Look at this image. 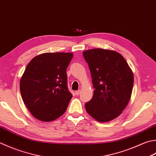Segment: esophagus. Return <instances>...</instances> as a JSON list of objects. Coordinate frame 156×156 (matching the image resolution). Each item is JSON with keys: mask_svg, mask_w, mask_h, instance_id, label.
I'll return each instance as SVG.
<instances>
[{"mask_svg": "<svg viewBox=\"0 0 156 156\" xmlns=\"http://www.w3.org/2000/svg\"><path fill=\"white\" fill-rule=\"evenodd\" d=\"M80 93V90H76L75 92V94H76V95H79Z\"/></svg>", "mask_w": 156, "mask_h": 156, "instance_id": "1", "label": "esophagus"}]
</instances>
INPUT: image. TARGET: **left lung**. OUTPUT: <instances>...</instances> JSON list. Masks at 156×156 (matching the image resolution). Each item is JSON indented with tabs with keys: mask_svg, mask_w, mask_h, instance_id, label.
<instances>
[{
	"mask_svg": "<svg viewBox=\"0 0 156 156\" xmlns=\"http://www.w3.org/2000/svg\"><path fill=\"white\" fill-rule=\"evenodd\" d=\"M94 88L85 108L90 116L107 122L120 115L132 94L134 76L123 56L116 51L93 48L83 52Z\"/></svg>",
	"mask_w": 156,
	"mask_h": 156,
	"instance_id": "obj_1",
	"label": "left lung"
}]
</instances>
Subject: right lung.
I'll use <instances>...</instances> for the list:
<instances>
[{"label":"right lung","mask_w":156,"mask_h":156,"mask_svg":"<svg viewBox=\"0 0 156 156\" xmlns=\"http://www.w3.org/2000/svg\"><path fill=\"white\" fill-rule=\"evenodd\" d=\"M72 53H44L27 64L20 80L24 104L34 118L51 122L62 115L72 97L68 90L66 69Z\"/></svg>","instance_id":"right-lung-1"}]
</instances>
